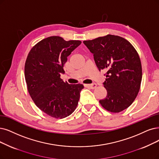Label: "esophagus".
<instances>
[{
    "label": "esophagus",
    "instance_id": "1",
    "mask_svg": "<svg viewBox=\"0 0 159 159\" xmlns=\"http://www.w3.org/2000/svg\"><path fill=\"white\" fill-rule=\"evenodd\" d=\"M84 86L85 87H89V88H90V89H95L96 88V86H97V84H95V83L92 84H84Z\"/></svg>",
    "mask_w": 159,
    "mask_h": 159
}]
</instances>
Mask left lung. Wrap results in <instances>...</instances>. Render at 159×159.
Segmentation results:
<instances>
[{"mask_svg":"<svg viewBox=\"0 0 159 159\" xmlns=\"http://www.w3.org/2000/svg\"><path fill=\"white\" fill-rule=\"evenodd\" d=\"M99 70L107 71L103 86L107 96L99 102L111 113H119L134 102L140 89L142 68L136 50L126 39L107 34L84 40Z\"/></svg>","mask_w":159,"mask_h":159,"instance_id":"1","label":"left lung"}]
</instances>
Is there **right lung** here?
<instances>
[{"label": "right lung", "mask_w": 159, "mask_h": 159, "mask_svg": "<svg viewBox=\"0 0 159 159\" xmlns=\"http://www.w3.org/2000/svg\"><path fill=\"white\" fill-rule=\"evenodd\" d=\"M81 44L59 36L43 39L29 51L25 63V79L29 95L44 113L63 119L76 108L81 84H69L60 78L67 56Z\"/></svg>", "instance_id": "1"}]
</instances>
